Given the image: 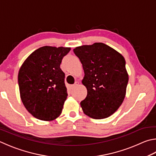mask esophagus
Masks as SVG:
<instances>
[{
    "mask_svg": "<svg viewBox=\"0 0 156 156\" xmlns=\"http://www.w3.org/2000/svg\"><path fill=\"white\" fill-rule=\"evenodd\" d=\"M78 84H79V82H76L74 84H72V85H71V89H74V88H76V87H77Z\"/></svg>",
    "mask_w": 156,
    "mask_h": 156,
    "instance_id": "obj_1",
    "label": "esophagus"
}]
</instances>
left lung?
Instances as JSON below:
<instances>
[{
    "instance_id": "1",
    "label": "left lung",
    "mask_w": 156,
    "mask_h": 156,
    "mask_svg": "<svg viewBox=\"0 0 156 156\" xmlns=\"http://www.w3.org/2000/svg\"><path fill=\"white\" fill-rule=\"evenodd\" d=\"M73 52L84 72L82 83L87 88V95L80 102L84 113L95 119L110 117L126 97L129 78L125 58L103 43L76 47Z\"/></svg>"
}]
</instances>
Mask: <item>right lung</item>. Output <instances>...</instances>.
<instances>
[{"instance_id": "right-lung-1", "label": "right lung", "mask_w": 156, "mask_h": 156, "mask_svg": "<svg viewBox=\"0 0 156 156\" xmlns=\"http://www.w3.org/2000/svg\"><path fill=\"white\" fill-rule=\"evenodd\" d=\"M70 48L44 46L30 54L18 73L22 103L34 117L52 121L61 114L67 97L62 59Z\"/></svg>"}]
</instances>
